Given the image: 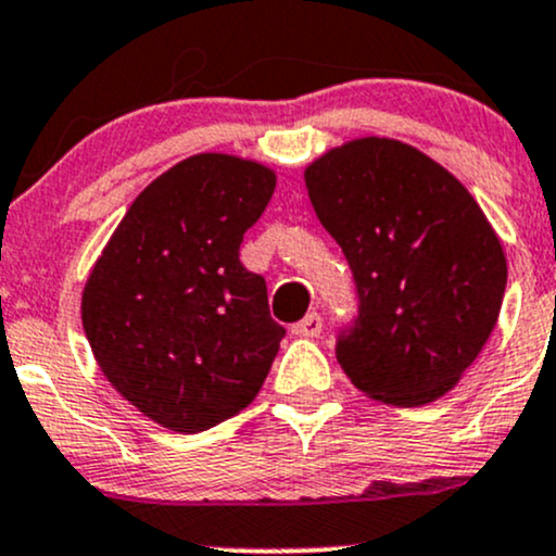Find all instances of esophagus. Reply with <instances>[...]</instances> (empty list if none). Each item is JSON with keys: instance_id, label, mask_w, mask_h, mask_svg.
<instances>
[{"instance_id": "1", "label": "esophagus", "mask_w": 556, "mask_h": 556, "mask_svg": "<svg viewBox=\"0 0 556 556\" xmlns=\"http://www.w3.org/2000/svg\"><path fill=\"white\" fill-rule=\"evenodd\" d=\"M319 332H321V316L314 314V311H311L308 316H303L298 325H292V334H295V338H316Z\"/></svg>"}]
</instances>
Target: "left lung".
Returning a JSON list of instances; mask_svg holds the SVG:
<instances>
[{"label": "left lung", "mask_w": 556, "mask_h": 556, "mask_svg": "<svg viewBox=\"0 0 556 556\" xmlns=\"http://www.w3.org/2000/svg\"><path fill=\"white\" fill-rule=\"evenodd\" d=\"M303 179L358 290L356 327L338 340L340 367L382 404L441 399L502 311L506 255L485 213L441 163L388 137L327 150Z\"/></svg>", "instance_id": "obj_1"}]
</instances>
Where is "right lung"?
<instances>
[{"label":"right lung","instance_id":"add662e5","mask_svg":"<svg viewBox=\"0 0 556 556\" xmlns=\"http://www.w3.org/2000/svg\"><path fill=\"white\" fill-rule=\"evenodd\" d=\"M274 187L277 174L258 161L187 157L137 194L91 266L81 292L91 353L161 427L208 430L264 386L285 327L240 245Z\"/></svg>","mask_w":556,"mask_h":556}]
</instances>
